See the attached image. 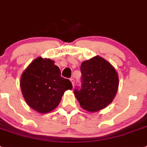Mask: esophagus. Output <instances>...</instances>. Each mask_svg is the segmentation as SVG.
<instances>
[{"mask_svg":"<svg viewBox=\"0 0 147 147\" xmlns=\"http://www.w3.org/2000/svg\"><path fill=\"white\" fill-rule=\"evenodd\" d=\"M70 81H71V82H72V85H73L74 86V84H75V80H74L73 78H70Z\"/></svg>","mask_w":147,"mask_h":147,"instance_id":"esophagus-1","label":"esophagus"}]
</instances>
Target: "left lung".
Returning <instances> with one entry per match:
<instances>
[{
	"label": "left lung",
	"mask_w": 147,
	"mask_h": 147,
	"mask_svg": "<svg viewBox=\"0 0 147 147\" xmlns=\"http://www.w3.org/2000/svg\"><path fill=\"white\" fill-rule=\"evenodd\" d=\"M81 86L74 91L81 107L89 112L107 107L118 91V75L114 67L96 56L81 63Z\"/></svg>",
	"instance_id": "obj_1"
}]
</instances>
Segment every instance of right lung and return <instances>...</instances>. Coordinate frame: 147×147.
I'll return each instance as SVG.
<instances>
[{
    "label": "right lung",
    "mask_w": 147,
    "mask_h": 147,
    "mask_svg": "<svg viewBox=\"0 0 147 147\" xmlns=\"http://www.w3.org/2000/svg\"><path fill=\"white\" fill-rule=\"evenodd\" d=\"M23 96L29 107L40 113H47L58 107L63 93L72 89L69 79L50 59L36 58L23 72L20 78Z\"/></svg>",
    "instance_id": "add662e5"
}]
</instances>
